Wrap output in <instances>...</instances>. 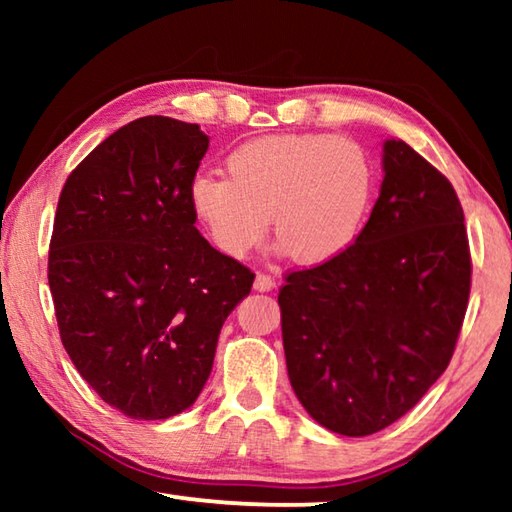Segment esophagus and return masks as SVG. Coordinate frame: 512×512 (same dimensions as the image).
Segmentation results:
<instances>
[{
  "mask_svg": "<svg viewBox=\"0 0 512 512\" xmlns=\"http://www.w3.org/2000/svg\"><path fill=\"white\" fill-rule=\"evenodd\" d=\"M253 289L259 293H266V291H273L275 289V280L271 275H264V273H257L255 275V284Z\"/></svg>",
  "mask_w": 512,
  "mask_h": 512,
  "instance_id": "esophagus-1",
  "label": "esophagus"
}]
</instances>
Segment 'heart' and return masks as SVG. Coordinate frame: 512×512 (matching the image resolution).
<instances>
[{
	"label": "heart",
	"mask_w": 512,
	"mask_h": 512,
	"mask_svg": "<svg viewBox=\"0 0 512 512\" xmlns=\"http://www.w3.org/2000/svg\"><path fill=\"white\" fill-rule=\"evenodd\" d=\"M228 178L201 173L187 203L212 246L241 259L266 235L300 266L339 259L361 237L375 203L377 169L350 137L264 135L225 158Z\"/></svg>",
	"instance_id": "1"
}]
</instances>
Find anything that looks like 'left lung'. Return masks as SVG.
<instances>
[{"mask_svg":"<svg viewBox=\"0 0 512 512\" xmlns=\"http://www.w3.org/2000/svg\"><path fill=\"white\" fill-rule=\"evenodd\" d=\"M384 180L354 246L287 277L277 302L287 370L305 411L341 436H370L443 375L470 298L465 216L443 173L384 142Z\"/></svg>","mask_w":512,"mask_h":512,"instance_id":"1","label":"left lung"}]
</instances>
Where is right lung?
<instances>
[{
	"label": "right lung",
	"instance_id": "1",
	"mask_svg": "<svg viewBox=\"0 0 512 512\" xmlns=\"http://www.w3.org/2000/svg\"><path fill=\"white\" fill-rule=\"evenodd\" d=\"M210 146L198 124L142 117L69 173L49 248L60 339L81 377L133 420L201 395L225 318L255 275L196 230L187 187Z\"/></svg>",
	"mask_w": 512,
	"mask_h": 512
}]
</instances>
